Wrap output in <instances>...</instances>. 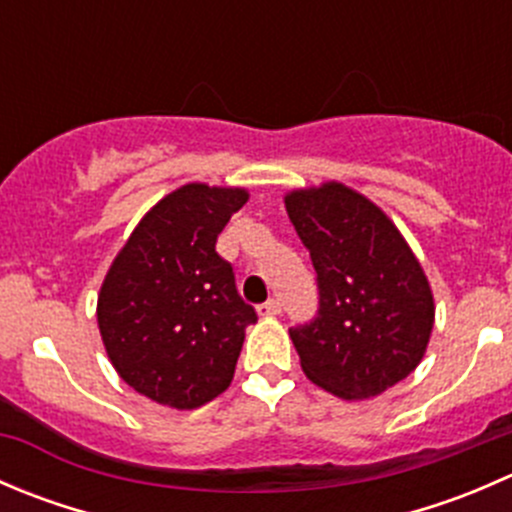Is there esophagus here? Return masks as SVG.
<instances>
[{
    "label": "esophagus",
    "mask_w": 512,
    "mask_h": 512,
    "mask_svg": "<svg viewBox=\"0 0 512 512\" xmlns=\"http://www.w3.org/2000/svg\"><path fill=\"white\" fill-rule=\"evenodd\" d=\"M280 312H282V309H280V302H277V299H267L265 304H260V307H257V314H260L262 319L277 317Z\"/></svg>",
    "instance_id": "1"
}]
</instances>
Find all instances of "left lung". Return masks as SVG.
Listing matches in <instances>:
<instances>
[{"label":"left lung","instance_id":"8db88e82","mask_svg":"<svg viewBox=\"0 0 512 512\" xmlns=\"http://www.w3.org/2000/svg\"><path fill=\"white\" fill-rule=\"evenodd\" d=\"M285 208L317 270L319 312L289 329L307 379L339 399H374L421 364L436 304L414 250L366 195L327 180Z\"/></svg>","mask_w":512,"mask_h":512}]
</instances>
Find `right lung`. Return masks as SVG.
I'll return each mask as SVG.
<instances>
[{
  "label": "right lung",
  "mask_w": 512,
  "mask_h": 512,
  "mask_svg": "<svg viewBox=\"0 0 512 512\" xmlns=\"http://www.w3.org/2000/svg\"><path fill=\"white\" fill-rule=\"evenodd\" d=\"M247 198L245 188L180 185L143 215L103 277L96 319L108 359L160 406L198 409L235 376L257 314L215 242Z\"/></svg>",
  "instance_id": "right-lung-1"
}]
</instances>
